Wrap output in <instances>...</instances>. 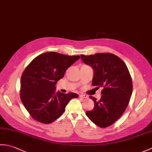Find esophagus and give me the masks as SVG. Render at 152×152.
<instances>
[{"label":"esophagus","instance_id":"1","mask_svg":"<svg viewBox=\"0 0 152 152\" xmlns=\"http://www.w3.org/2000/svg\"><path fill=\"white\" fill-rule=\"evenodd\" d=\"M79 97L80 99H87V98H88V96H87L85 95H79Z\"/></svg>","mask_w":152,"mask_h":152}]
</instances>
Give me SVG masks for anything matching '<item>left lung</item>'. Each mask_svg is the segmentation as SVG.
Masks as SVG:
<instances>
[{
	"label": "left lung",
	"instance_id": "1",
	"mask_svg": "<svg viewBox=\"0 0 152 152\" xmlns=\"http://www.w3.org/2000/svg\"><path fill=\"white\" fill-rule=\"evenodd\" d=\"M81 59L94 70L92 85L102 88L99 101L89 96L95 106L86 114L99 127H109L121 117L130 101L133 82L129 71L124 61L110 53L81 55Z\"/></svg>",
	"mask_w": 152,
	"mask_h": 152
}]
</instances>
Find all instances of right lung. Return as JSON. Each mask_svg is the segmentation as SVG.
<instances>
[{
	"instance_id": "right-lung-1",
	"label": "right lung",
	"mask_w": 152,
	"mask_h": 152,
	"mask_svg": "<svg viewBox=\"0 0 152 152\" xmlns=\"http://www.w3.org/2000/svg\"><path fill=\"white\" fill-rule=\"evenodd\" d=\"M80 58L57 52H46L35 57L25 68L21 78L20 98L34 120L44 124L53 122L62 115L76 93L58 91L56 85L68 68Z\"/></svg>"
}]
</instances>
